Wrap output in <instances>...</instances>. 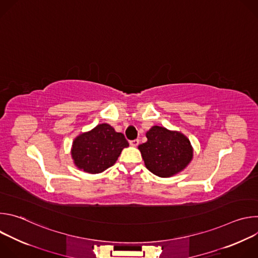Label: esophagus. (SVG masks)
Segmentation results:
<instances>
[{
    "label": "esophagus",
    "instance_id": "34e87169",
    "mask_svg": "<svg viewBox=\"0 0 258 258\" xmlns=\"http://www.w3.org/2000/svg\"><path fill=\"white\" fill-rule=\"evenodd\" d=\"M140 141L137 139V140H133V141H130V145L133 146V147H137L139 145Z\"/></svg>",
    "mask_w": 258,
    "mask_h": 258
}]
</instances>
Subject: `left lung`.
<instances>
[{
  "mask_svg": "<svg viewBox=\"0 0 258 258\" xmlns=\"http://www.w3.org/2000/svg\"><path fill=\"white\" fill-rule=\"evenodd\" d=\"M146 137L148 140L139 146V150L146 167L157 176H172L191 162L193 148L189 139L181 133L154 125Z\"/></svg>",
  "mask_w": 258,
  "mask_h": 258,
  "instance_id": "8db88e82",
  "label": "left lung"
}]
</instances>
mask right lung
<instances>
[{
	"mask_svg": "<svg viewBox=\"0 0 258 258\" xmlns=\"http://www.w3.org/2000/svg\"><path fill=\"white\" fill-rule=\"evenodd\" d=\"M128 142L107 123L81 134L72 143L71 156L75 164L86 172L100 173L112 166Z\"/></svg>",
	"mask_w": 258,
	"mask_h": 258,
	"instance_id": "add662e5",
	"label": "right lung"
}]
</instances>
